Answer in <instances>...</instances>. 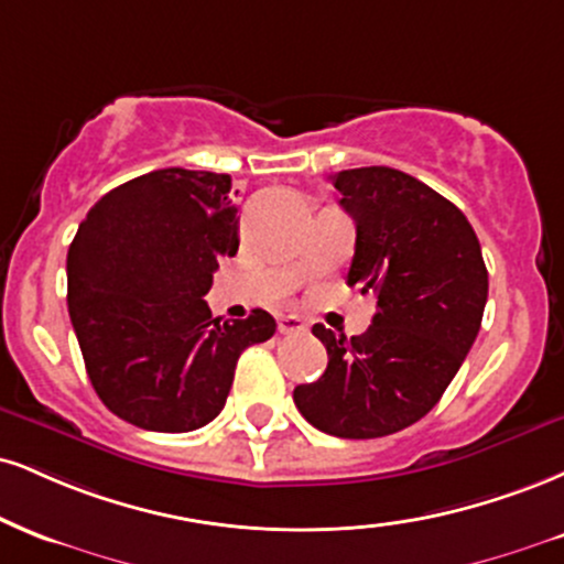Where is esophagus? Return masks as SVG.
<instances>
[{
  "mask_svg": "<svg viewBox=\"0 0 564 564\" xmlns=\"http://www.w3.org/2000/svg\"><path fill=\"white\" fill-rule=\"evenodd\" d=\"M307 330V323L296 315H281L278 317V334L291 336V334H304Z\"/></svg>",
  "mask_w": 564,
  "mask_h": 564,
  "instance_id": "obj_1",
  "label": "esophagus"
}]
</instances>
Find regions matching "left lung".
I'll return each mask as SVG.
<instances>
[{
	"mask_svg": "<svg viewBox=\"0 0 564 564\" xmlns=\"http://www.w3.org/2000/svg\"><path fill=\"white\" fill-rule=\"evenodd\" d=\"M330 181L357 226L347 283L372 291L378 312L362 336L312 328L328 368L296 386L294 404L330 436L381 438L429 415L457 376L484 321L488 273L463 209L423 181L383 165Z\"/></svg>",
	"mask_w": 564,
	"mask_h": 564,
	"instance_id": "obj_1",
	"label": "left lung"
}]
</instances>
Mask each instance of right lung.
<instances>
[{"label": "right lung", "instance_id": "right-lung-1", "mask_svg": "<svg viewBox=\"0 0 564 564\" xmlns=\"http://www.w3.org/2000/svg\"><path fill=\"white\" fill-rule=\"evenodd\" d=\"M230 175L165 167L107 192L67 249V312L94 391L144 431L186 433L226 406L241 351L275 334L223 323L202 296L239 252Z\"/></svg>", "mask_w": 564, "mask_h": 564}]
</instances>
